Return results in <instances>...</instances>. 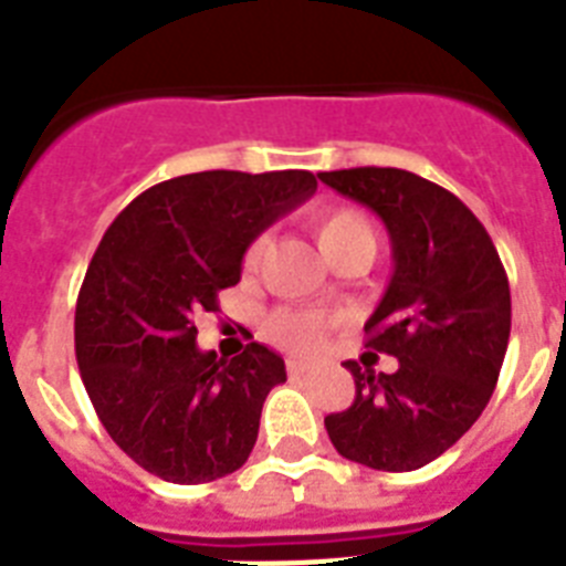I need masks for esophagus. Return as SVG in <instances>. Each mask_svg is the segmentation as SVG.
I'll list each match as a JSON object with an SVG mask.
<instances>
[{
  "instance_id": "34e87169",
  "label": "esophagus",
  "mask_w": 566,
  "mask_h": 566,
  "mask_svg": "<svg viewBox=\"0 0 566 566\" xmlns=\"http://www.w3.org/2000/svg\"><path fill=\"white\" fill-rule=\"evenodd\" d=\"M287 373H291L293 378L305 376V373H308V364L300 361V358H291V361H287Z\"/></svg>"
}]
</instances>
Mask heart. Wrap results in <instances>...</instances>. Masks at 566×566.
Returning <instances> with one entry per match:
<instances>
[{"label":"heart","instance_id":"b5f03b06","mask_svg":"<svg viewBox=\"0 0 566 566\" xmlns=\"http://www.w3.org/2000/svg\"><path fill=\"white\" fill-rule=\"evenodd\" d=\"M314 238H317L319 249L326 252V258L337 255L340 249L355 243V240H373L370 222L364 220L361 213L353 208H319L311 213L308 220ZM264 240H255L247 249V266H255L261 258ZM326 319L319 314H287L279 311L266 323V335L273 337L275 344L291 346V349H314L326 335Z\"/></svg>","mask_w":566,"mask_h":566}]
</instances>
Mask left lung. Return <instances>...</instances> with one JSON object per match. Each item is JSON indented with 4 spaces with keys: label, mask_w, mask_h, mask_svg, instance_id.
I'll use <instances>...</instances> for the list:
<instances>
[{
    "label": "left lung",
    "mask_w": 566,
    "mask_h": 566,
    "mask_svg": "<svg viewBox=\"0 0 566 566\" xmlns=\"http://www.w3.org/2000/svg\"><path fill=\"white\" fill-rule=\"evenodd\" d=\"M319 181L367 205L390 234L394 275L364 332L367 349L399 361L396 373L346 361L355 402L328 413V438L355 464L420 470L491 402L511 335L509 275L475 213L434 181L396 167Z\"/></svg>",
    "instance_id": "8db88e82"
}]
</instances>
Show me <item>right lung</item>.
<instances>
[{"instance_id":"1","label":"right lung","mask_w":566,"mask_h":566,"mask_svg":"<svg viewBox=\"0 0 566 566\" xmlns=\"http://www.w3.org/2000/svg\"><path fill=\"white\" fill-rule=\"evenodd\" d=\"M317 190L308 170H208L161 181L105 231L78 302L75 358L111 440L146 473L202 484L247 464L282 355L196 346L193 317L240 282L249 243Z\"/></svg>"}]
</instances>
